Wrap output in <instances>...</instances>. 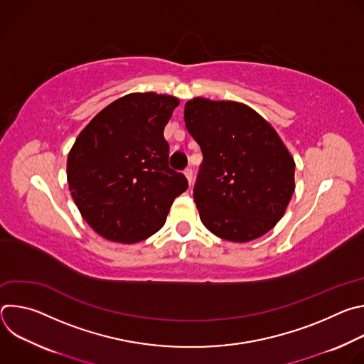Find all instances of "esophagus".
<instances>
[{"label": "esophagus", "instance_id": "1", "mask_svg": "<svg viewBox=\"0 0 364 364\" xmlns=\"http://www.w3.org/2000/svg\"><path fill=\"white\" fill-rule=\"evenodd\" d=\"M184 176H186L188 184H191V183H193V170H191V168H186V170H184Z\"/></svg>", "mask_w": 364, "mask_h": 364}]
</instances>
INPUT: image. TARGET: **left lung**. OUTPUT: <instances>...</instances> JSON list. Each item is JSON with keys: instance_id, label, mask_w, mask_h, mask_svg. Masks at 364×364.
I'll return each mask as SVG.
<instances>
[{"instance_id": "8db88e82", "label": "left lung", "mask_w": 364, "mask_h": 364, "mask_svg": "<svg viewBox=\"0 0 364 364\" xmlns=\"http://www.w3.org/2000/svg\"><path fill=\"white\" fill-rule=\"evenodd\" d=\"M184 122L203 152L194 186L203 225L235 243L268 233L295 190V161L278 132L235 100L193 97Z\"/></svg>"}]
</instances>
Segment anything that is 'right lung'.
<instances>
[{
    "label": "right lung",
    "mask_w": 364,
    "mask_h": 364,
    "mask_svg": "<svg viewBox=\"0 0 364 364\" xmlns=\"http://www.w3.org/2000/svg\"><path fill=\"white\" fill-rule=\"evenodd\" d=\"M180 99L125 95L103 108L68 155V183L87 225L102 237L136 243L166 223L187 178L168 167L164 128Z\"/></svg>",
    "instance_id": "add662e5"
}]
</instances>
